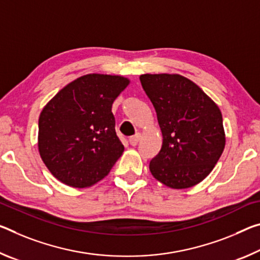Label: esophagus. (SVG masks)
<instances>
[{"instance_id":"obj_1","label":"esophagus","mask_w":260,"mask_h":260,"mask_svg":"<svg viewBox=\"0 0 260 260\" xmlns=\"http://www.w3.org/2000/svg\"><path fill=\"white\" fill-rule=\"evenodd\" d=\"M140 139H141V134H140V133L132 135V137L129 138L131 146H137L138 143H139V141H140Z\"/></svg>"}]
</instances>
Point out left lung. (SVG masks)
I'll list each match as a JSON object with an SVG mask.
<instances>
[{
	"label": "left lung",
	"instance_id": "obj_1",
	"mask_svg": "<svg viewBox=\"0 0 260 260\" xmlns=\"http://www.w3.org/2000/svg\"><path fill=\"white\" fill-rule=\"evenodd\" d=\"M140 82L163 135L162 148L150 160L151 175L172 188L200 183L224 149L220 109L196 83L177 74H145Z\"/></svg>",
	"mask_w": 260,
	"mask_h": 260
}]
</instances>
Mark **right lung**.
<instances>
[{"label": "right lung", "mask_w": 260, "mask_h": 260, "mask_svg": "<svg viewBox=\"0 0 260 260\" xmlns=\"http://www.w3.org/2000/svg\"><path fill=\"white\" fill-rule=\"evenodd\" d=\"M128 83L121 76L88 74L61 89L41 111L39 152L61 183L91 186L122 155L112 104Z\"/></svg>", "instance_id": "right-lung-1"}]
</instances>
